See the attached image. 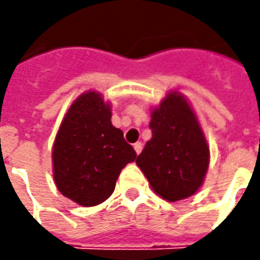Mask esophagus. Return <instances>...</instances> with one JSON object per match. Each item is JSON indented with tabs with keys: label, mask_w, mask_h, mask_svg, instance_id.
Returning a JSON list of instances; mask_svg holds the SVG:
<instances>
[{
	"label": "esophagus",
	"mask_w": 260,
	"mask_h": 260,
	"mask_svg": "<svg viewBox=\"0 0 260 260\" xmlns=\"http://www.w3.org/2000/svg\"><path fill=\"white\" fill-rule=\"evenodd\" d=\"M134 149H135L136 154H139L142 152V143L141 142H136L135 145H134Z\"/></svg>",
	"instance_id": "obj_1"
}]
</instances>
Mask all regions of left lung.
Instances as JSON below:
<instances>
[{"instance_id": "8db88e82", "label": "left lung", "mask_w": 260, "mask_h": 260, "mask_svg": "<svg viewBox=\"0 0 260 260\" xmlns=\"http://www.w3.org/2000/svg\"><path fill=\"white\" fill-rule=\"evenodd\" d=\"M152 139L136 158L153 191L166 201L192 196L205 180L209 147L191 106L184 96L170 93L153 110Z\"/></svg>"}]
</instances>
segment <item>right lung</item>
<instances>
[{"label": "right lung", "mask_w": 260, "mask_h": 260, "mask_svg": "<svg viewBox=\"0 0 260 260\" xmlns=\"http://www.w3.org/2000/svg\"><path fill=\"white\" fill-rule=\"evenodd\" d=\"M136 158L122 131L111 124L110 104L96 91L74 102L53 147L58 191L82 206H96L111 195L121 170Z\"/></svg>", "instance_id": "right-lung-1"}]
</instances>
